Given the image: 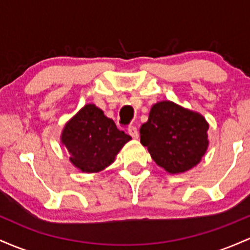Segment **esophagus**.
<instances>
[{
  "label": "esophagus",
  "mask_w": 250,
  "mask_h": 250,
  "mask_svg": "<svg viewBox=\"0 0 250 250\" xmlns=\"http://www.w3.org/2000/svg\"><path fill=\"white\" fill-rule=\"evenodd\" d=\"M128 134L130 135L133 139H137V137H139V131H137V128L134 127V125L128 128Z\"/></svg>",
  "instance_id": "34e87169"
}]
</instances>
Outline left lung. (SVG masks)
<instances>
[{
  "label": "left lung",
  "mask_w": 250,
  "mask_h": 250,
  "mask_svg": "<svg viewBox=\"0 0 250 250\" xmlns=\"http://www.w3.org/2000/svg\"><path fill=\"white\" fill-rule=\"evenodd\" d=\"M208 128L200 114L162 101L151 107L148 121L140 128V137L157 166L177 174L201 161L208 147Z\"/></svg>",
  "instance_id": "1"
}]
</instances>
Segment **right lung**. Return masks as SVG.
Segmentation results:
<instances>
[{"instance_id": "right-lung-1", "label": "right lung", "mask_w": 250, "mask_h": 250, "mask_svg": "<svg viewBox=\"0 0 250 250\" xmlns=\"http://www.w3.org/2000/svg\"><path fill=\"white\" fill-rule=\"evenodd\" d=\"M131 137L117 129L95 104L84 105L62 133V143L70 161L85 173H96L114 162L116 154Z\"/></svg>"}]
</instances>
